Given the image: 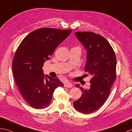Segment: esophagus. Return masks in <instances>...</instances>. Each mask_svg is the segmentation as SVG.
<instances>
[{
    "label": "esophagus",
    "instance_id": "obj_1",
    "mask_svg": "<svg viewBox=\"0 0 132 132\" xmlns=\"http://www.w3.org/2000/svg\"><path fill=\"white\" fill-rule=\"evenodd\" d=\"M64 87H68V88H70V87H73V85L71 84V83H70V82H68V83H66L64 85Z\"/></svg>",
    "mask_w": 132,
    "mask_h": 132
}]
</instances>
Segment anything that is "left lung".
Listing matches in <instances>:
<instances>
[{"label": "left lung", "mask_w": 132, "mask_h": 132, "mask_svg": "<svg viewBox=\"0 0 132 132\" xmlns=\"http://www.w3.org/2000/svg\"><path fill=\"white\" fill-rule=\"evenodd\" d=\"M87 50L85 71L92 76L89 89L82 90L81 97L73 102L75 109L84 114L95 112L105 104L116 78V56L109 42L92 32L75 33Z\"/></svg>", "instance_id": "1"}]
</instances>
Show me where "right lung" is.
Listing matches in <instances>:
<instances>
[{
  "instance_id": "add662e5",
  "label": "right lung",
  "mask_w": 132,
  "mask_h": 132,
  "mask_svg": "<svg viewBox=\"0 0 132 132\" xmlns=\"http://www.w3.org/2000/svg\"><path fill=\"white\" fill-rule=\"evenodd\" d=\"M71 32V30L38 28L24 38L15 52L12 61L15 82L23 98L34 109L48 106L54 90L63 86L57 78L44 75L42 67Z\"/></svg>"
}]
</instances>
